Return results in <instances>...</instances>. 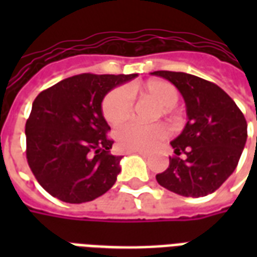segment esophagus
I'll use <instances>...</instances> for the list:
<instances>
[{"label": "esophagus", "mask_w": 257, "mask_h": 257, "mask_svg": "<svg viewBox=\"0 0 257 257\" xmlns=\"http://www.w3.org/2000/svg\"><path fill=\"white\" fill-rule=\"evenodd\" d=\"M135 154H139V156H142L143 158H149V157H150V154H147V153H143V151H135Z\"/></svg>", "instance_id": "obj_1"}]
</instances>
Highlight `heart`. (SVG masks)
I'll list each match as a JSON object with an SVG mask.
<instances>
[{"label":"heart","mask_w":257,"mask_h":257,"mask_svg":"<svg viewBox=\"0 0 257 257\" xmlns=\"http://www.w3.org/2000/svg\"><path fill=\"white\" fill-rule=\"evenodd\" d=\"M135 92L140 96H150L161 104L160 115L172 117L176 112L179 89L165 79H149L138 85ZM134 111V100L125 88H114L101 101L103 117L111 126L125 122ZM167 138V128L161 123L140 125L136 122L125 123L115 132L118 146L126 151H151L161 145Z\"/></svg>","instance_id":"1"}]
</instances>
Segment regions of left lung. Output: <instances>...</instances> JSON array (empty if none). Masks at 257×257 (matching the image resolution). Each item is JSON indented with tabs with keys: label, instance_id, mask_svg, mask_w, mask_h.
Segmentation results:
<instances>
[{
	"label": "left lung",
	"instance_id": "1",
	"mask_svg": "<svg viewBox=\"0 0 257 257\" xmlns=\"http://www.w3.org/2000/svg\"><path fill=\"white\" fill-rule=\"evenodd\" d=\"M171 81L186 101L189 121L171 142L175 156L157 182L183 197H205L226 182L237 168L248 138L246 119L220 86L197 75L154 71Z\"/></svg>",
	"mask_w": 257,
	"mask_h": 257
}]
</instances>
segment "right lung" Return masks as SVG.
<instances>
[{
	"mask_svg": "<svg viewBox=\"0 0 257 257\" xmlns=\"http://www.w3.org/2000/svg\"><path fill=\"white\" fill-rule=\"evenodd\" d=\"M138 74L73 75L42 90L26 122V157L42 189L68 204H81L111 189L122 157L101 112L103 97Z\"/></svg>",
	"mask_w": 257,
	"mask_h": 257,
	"instance_id": "right-lung-1",
	"label": "right lung"
}]
</instances>
